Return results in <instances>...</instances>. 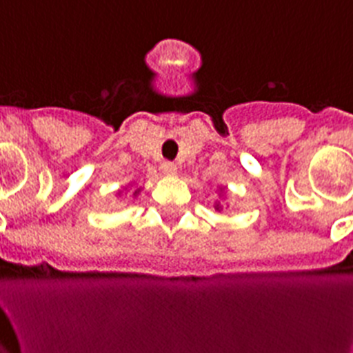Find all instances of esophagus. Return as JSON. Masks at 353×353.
I'll use <instances>...</instances> for the list:
<instances>
[{
  "instance_id": "1",
  "label": "esophagus",
  "mask_w": 353,
  "mask_h": 353,
  "mask_svg": "<svg viewBox=\"0 0 353 353\" xmlns=\"http://www.w3.org/2000/svg\"><path fill=\"white\" fill-rule=\"evenodd\" d=\"M161 172L165 174V176H174L177 172L176 163H172V161H163L161 163Z\"/></svg>"
}]
</instances>
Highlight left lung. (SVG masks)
I'll return each instance as SVG.
<instances>
[{"mask_svg": "<svg viewBox=\"0 0 353 353\" xmlns=\"http://www.w3.org/2000/svg\"><path fill=\"white\" fill-rule=\"evenodd\" d=\"M219 190H221V188H219ZM221 192H223V190H221ZM214 209L221 210V205H219V203H216V205H214Z\"/></svg>", "mask_w": 353, "mask_h": 353, "instance_id": "8db88e82", "label": "left lung"}]
</instances>
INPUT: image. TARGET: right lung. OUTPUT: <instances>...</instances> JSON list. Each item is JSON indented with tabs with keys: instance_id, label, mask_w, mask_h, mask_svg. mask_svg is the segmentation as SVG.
<instances>
[{
	"instance_id": "1",
	"label": "right lung",
	"mask_w": 353,
	"mask_h": 353,
	"mask_svg": "<svg viewBox=\"0 0 353 353\" xmlns=\"http://www.w3.org/2000/svg\"><path fill=\"white\" fill-rule=\"evenodd\" d=\"M139 192H141V190H136V192H134V196H136V195H139Z\"/></svg>"
}]
</instances>
